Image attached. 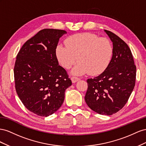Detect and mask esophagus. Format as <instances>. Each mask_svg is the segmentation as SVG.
<instances>
[{"label":"esophagus","mask_w":146,"mask_h":146,"mask_svg":"<svg viewBox=\"0 0 146 146\" xmlns=\"http://www.w3.org/2000/svg\"><path fill=\"white\" fill-rule=\"evenodd\" d=\"M80 78H76V77H72V78H71V80H72V83H75V82H76L77 81H80Z\"/></svg>","instance_id":"obj_1"}]
</instances>
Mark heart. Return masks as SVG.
I'll list each match as a JSON object with an SVG mask.
<instances>
[{
	"instance_id": "obj_1",
	"label": "heart",
	"mask_w": 146,
	"mask_h": 146,
	"mask_svg": "<svg viewBox=\"0 0 146 146\" xmlns=\"http://www.w3.org/2000/svg\"><path fill=\"white\" fill-rule=\"evenodd\" d=\"M65 43L66 46H57L56 57L65 69H70L77 60L78 65L72 71L73 75L101 74L109 65L113 54L109 40L90 33L73 35Z\"/></svg>"
}]
</instances>
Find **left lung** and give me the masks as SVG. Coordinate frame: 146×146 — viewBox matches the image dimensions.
<instances>
[{"instance_id":"obj_1","label":"left lung","mask_w":146,"mask_h":146,"mask_svg":"<svg viewBox=\"0 0 146 146\" xmlns=\"http://www.w3.org/2000/svg\"><path fill=\"white\" fill-rule=\"evenodd\" d=\"M113 46V54L106 69L87 80V105L102 115L116 113L125 106L134 89L136 68L127 44L111 31L104 30Z\"/></svg>"}]
</instances>
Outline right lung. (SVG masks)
Instances as JSON below:
<instances>
[{"mask_svg":"<svg viewBox=\"0 0 146 146\" xmlns=\"http://www.w3.org/2000/svg\"><path fill=\"white\" fill-rule=\"evenodd\" d=\"M66 33L43 29L23 44L16 57V92L28 110L41 117H48L59 109L65 90L72 84L56 55L59 38Z\"/></svg>","mask_w":146,"mask_h":146,"instance_id":"right-lung-1","label":"right lung"}]
</instances>
